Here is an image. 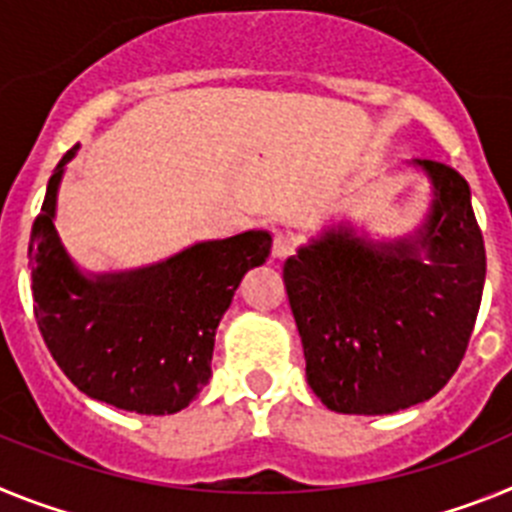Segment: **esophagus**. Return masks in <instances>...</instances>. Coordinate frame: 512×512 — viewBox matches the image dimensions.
<instances>
[{
	"label": "esophagus",
	"mask_w": 512,
	"mask_h": 512,
	"mask_svg": "<svg viewBox=\"0 0 512 512\" xmlns=\"http://www.w3.org/2000/svg\"><path fill=\"white\" fill-rule=\"evenodd\" d=\"M293 250H296V239L288 237V234H275L273 260H286L288 255H293Z\"/></svg>",
	"instance_id": "obj_1"
}]
</instances>
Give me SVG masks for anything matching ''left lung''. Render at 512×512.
I'll use <instances>...</instances> for the list:
<instances>
[{
	"label": "left lung",
	"instance_id": "1",
	"mask_svg": "<svg viewBox=\"0 0 512 512\" xmlns=\"http://www.w3.org/2000/svg\"><path fill=\"white\" fill-rule=\"evenodd\" d=\"M410 164L433 190L415 231L373 239L340 221L283 265L306 381L342 415L428 402L459 368L477 322L487 257L469 185L441 162Z\"/></svg>",
	"mask_w": 512,
	"mask_h": 512
}]
</instances>
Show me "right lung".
<instances>
[{
    "instance_id": "right-lung-1",
    "label": "right lung",
    "mask_w": 512,
    "mask_h": 512,
    "mask_svg": "<svg viewBox=\"0 0 512 512\" xmlns=\"http://www.w3.org/2000/svg\"><path fill=\"white\" fill-rule=\"evenodd\" d=\"M64 154L30 234L38 330L69 381L97 402L139 415L185 410L211 379L216 330L244 273L268 260L273 237L252 229L195 242L146 268L87 273L56 231Z\"/></svg>"
}]
</instances>
